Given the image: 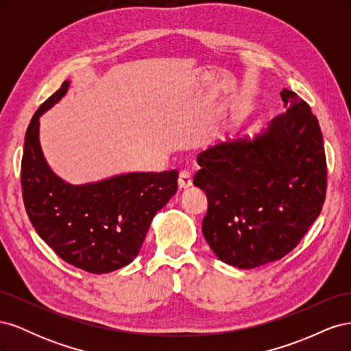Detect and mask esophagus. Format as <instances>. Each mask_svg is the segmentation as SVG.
<instances>
[{"instance_id": "obj_1", "label": "esophagus", "mask_w": 351, "mask_h": 351, "mask_svg": "<svg viewBox=\"0 0 351 351\" xmlns=\"http://www.w3.org/2000/svg\"><path fill=\"white\" fill-rule=\"evenodd\" d=\"M178 186L182 190H187L193 186V178H192V174H190L189 171H182L178 176Z\"/></svg>"}]
</instances>
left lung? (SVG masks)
<instances>
[{
	"instance_id": "left-lung-1",
	"label": "left lung",
	"mask_w": 351,
	"mask_h": 351,
	"mask_svg": "<svg viewBox=\"0 0 351 351\" xmlns=\"http://www.w3.org/2000/svg\"><path fill=\"white\" fill-rule=\"evenodd\" d=\"M285 112L250 141L200 152L193 184L208 197L202 232L217 258L252 269L290 253L319 217L326 158L319 123L297 93L282 89Z\"/></svg>"
}]
</instances>
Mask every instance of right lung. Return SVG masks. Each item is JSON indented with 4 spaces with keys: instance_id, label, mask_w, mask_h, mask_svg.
<instances>
[{
    "instance_id": "1",
    "label": "right lung",
    "mask_w": 351,
    "mask_h": 351,
    "mask_svg": "<svg viewBox=\"0 0 351 351\" xmlns=\"http://www.w3.org/2000/svg\"><path fill=\"white\" fill-rule=\"evenodd\" d=\"M69 86V80L62 83L27 127L22 159L25 208L39 237L62 261L107 274L137 256L155 214L177 192L178 173H127L79 186L60 178L42 154L39 119Z\"/></svg>"
}]
</instances>
